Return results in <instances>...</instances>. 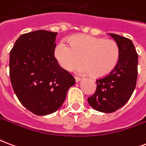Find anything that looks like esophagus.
<instances>
[{"mask_svg": "<svg viewBox=\"0 0 146 146\" xmlns=\"http://www.w3.org/2000/svg\"><path fill=\"white\" fill-rule=\"evenodd\" d=\"M80 80L81 79L80 77H77V76H76L75 77V80L76 83H77V82H80Z\"/></svg>", "mask_w": 146, "mask_h": 146, "instance_id": "34e87169", "label": "esophagus"}]
</instances>
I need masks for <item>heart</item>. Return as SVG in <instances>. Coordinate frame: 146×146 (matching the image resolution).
<instances>
[{
	"label": "heart",
	"mask_w": 146,
	"mask_h": 146,
	"mask_svg": "<svg viewBox=\"0 0 146 146\" xmlns=\"http://www.w3.org/2000/svg\"><path fill=\"white\" fill-rule=\"evenodd\" d=\"M69 45L60 41L56 46L54 56L62 68L73 71L82 63L78 73H93L96 77L107 75L119 62L120 50L115 41L110 39L77 34L68 40Z\"/></svg>",
	"instance_id": "obj_1"
}]
</instances>
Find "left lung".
<instances>
[{"instance_id":"8db88e82","label":"left lung","mask_w":146,"mask_h":146,"mask_svg":"<svg viewBox=\"0 0 146 146\" xmlns=\"http://www.w3.org/2000/svg\"><path fill=\"white\" fill-rule=\"evenodd\" d=\"M110 35L119 47V62L109 74L96 80V90L87 99L94 110L106 113H113L127 103L138 76V53L132 40L114 33Z\"/></svg>"}]
</instances>
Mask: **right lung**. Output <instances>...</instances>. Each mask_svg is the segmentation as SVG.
<instances>
[{
	"label": "right lung",
	"instance_id": "add662e5",
	"mask_svg": "<svg viewBox=\"0 0 146 146\" xmlns=\"http://www.w3.org/2000/svg\"><path fill=\"white\" fill-rule=\"evenodd\" d=\"M57 33L33 31L22 34L10 52V78L17 97L37 115L60 107L75 79L54 56Z\"/></svg>",
	"mask_w": 146,
	"mask_h": 146
}]
</instances>
